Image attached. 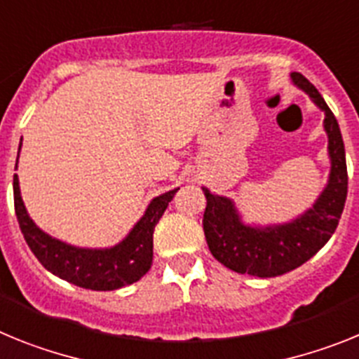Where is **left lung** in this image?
Here are the masks:
<instances>
[{"label":"left lung","mask_w":359,"mask_h":359,"mask_svg":"<svg viewBox=\"0 0 359 359\" xmlns=\"http://www.w3.org/2000/svg\"><path fill=\"white\" fill-rule=\"evenodd\" d=\"M291 77L325 114L323 126L329 137L330 175L316 204L283 226L251 227L240 222L229 198L202 188L208 198L202 226L211 255L235 273L260 278L285 274L313 258L336 231L347 201V162L338 121L309 79L298 72H292Z\"/></svg>","instance_id":"8db88e82"}]
</instances>
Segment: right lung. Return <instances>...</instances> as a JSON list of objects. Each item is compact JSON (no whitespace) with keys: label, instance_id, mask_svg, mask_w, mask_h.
<instances>
[{"label":"right lung","instance_id":"obj_1","mask_svg":"<svg viewBox=\"0 0 359 359\" xmlns=\"http://www.w3.org/2000/svg\"><path fill=\"white\" fill-rule=\"evenodd\" d=\"M21 148V146H20ZM20 155V154H18ZM177 189L154 198L130 235L110 249H79L43 233L21 201L20 180L14 175V210L30 251L50 273L92 291H114L141 280L154 262V229Z\"/></svg>","mask_w":359,"mask_h":359}]
</instances>
